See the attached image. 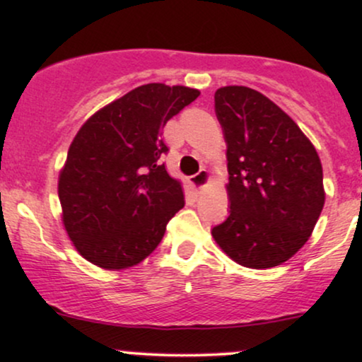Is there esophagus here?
Returning <instances> with one entry per match:
<instances>
[{"mask_svg":"<svg viewBox=\"0 0 362 362\" xmlns=\"http://www.w3.org/2000/svg\"><path fill=\"white\" fill-rule=\"evenodd\" d=\"M207 182H209V172L204 168H202L199 173H195V175L190 177V184H192L195 189H199V190L204 189V187L207 185Z\"/></svg>","mask_w":362,"mask_h":362,"instance_id":"34e87169","label":"esophagus"}]
</instances>
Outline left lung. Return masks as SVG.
I'll return each mask as SVG.
<instances>
[{
  "label": "left lung",
  "instance_id": "8db88e82",
  "mask_svg": "<svg viewBox=\"0 0 362 362\" xmlns=\"http://www.w3.org/2000/svg\"><path fill=\"white\" fill-rule=\"evenodd\" d=\"M214 110L228 148L230 216L211 233L243 267H276L308 242L325 204L318 153L260 91L224 86Z\"/></svg>",
  "mask_w": 362,
  "mask_h": 362
}]
</instances>
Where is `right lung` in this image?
I'll return each instance as SVG.
<instances>
[{
	"mask_svg": "<svg viewBox=\"0 0 362 362\" xmlns=\"http://www.w3.org/2000/svg\"><path fill=\"white\" fill-rule=\"evenodd\" d=\"M201 95L149 83L93 114L69 146L59 175L62 221L76 250L102 269L146 259L185 204L160 158L161 129Z\"/></svg>",
	"mask_w": 362,
	"mask_h": 362,
	"instance_id": "obj_1",
	"label": "right lung"
}]
</instances>
